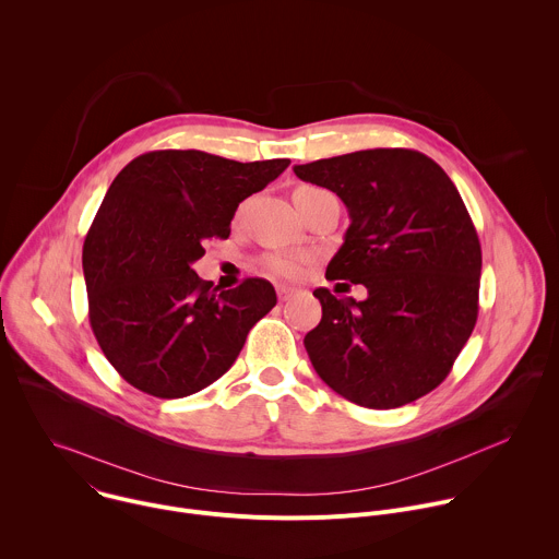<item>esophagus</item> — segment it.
<instances>
[{"instance_id":"obj_1","label":"esophagus","mask_w":559,"mask_h":559,"mask_svg":"<svg viewBox=\"0 0 559 559\" xmlns=\"http://www.w3.org/2000/svg\"><path fill=\"white\" fill-rule=\"evenodd\" d=\"M276 292H278V298H281V300H289V298L294 296V292H296V289H294V287H289V285H278V287H276Z\"/></svg>"}]
</instances>
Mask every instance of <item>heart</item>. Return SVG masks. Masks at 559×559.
<instances>
[{
	"mask_svg": "<svg viewBox=\"0 0 559 559\" xmlns=\"http://www.w3.org/2000/svg\"><path fill=\"white\" fill-rule=\"evenodd\" d=\"M320 193V189H311V186H300V189H296L294 193V200H305V198H311ZM307 263V257H300V254H278V257H272L267 261V267L278 274V276H287V278H294L302 272Z\"/></svg>",
	"mask_w": 559,
	"mask_h": 559,
	"instance_id": "heart-1",
	"label": "heart"
}]
</instances>
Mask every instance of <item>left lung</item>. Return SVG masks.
Here are the masks:
<instances>
[{
	"instance_id": "8db88e82",
	"label": "left lung",
	"mask_w": 559,
	"mask_h": 559,
	"mask_svg": "<svg viewBox=\"0 0 559 559\" xmlns=\"http://www.w3.org/2000/svg\"><path fill=\"white\" fill-rule=\"evenodd\" d=\"M294 173L348 211L326 278L361 283L366 300L320 287L322 320L305 335L320 380L364 408H400L435 391L478 316L480 243L445 170L411 148H368Z\"/></svg>"
}]
</instances>
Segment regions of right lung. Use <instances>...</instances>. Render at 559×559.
I'll list each match as a JSON object with an SVG mask.
<instances>
[{
    "label": "right lung",
    "instance_id": "obj_1",
    "mask_svg": "<svg viewBox=\"0 0 559 559\" xmlns=\"http://www.w3.org/2000/svg\"><path fill=\"white\" fill-rule=\"evenodd\" d=\"M287 166L168 148L116 175L85 237L83 274L92 331L131 386L162 400L189 397L235 364L276 292L263 278L213 287L193 263L209 239L230 237L239 204Z\"/></svg>",
    "mask_w": 559,
    "mask_h": 559
}]
</instances>
